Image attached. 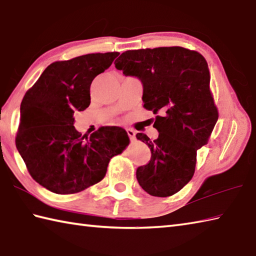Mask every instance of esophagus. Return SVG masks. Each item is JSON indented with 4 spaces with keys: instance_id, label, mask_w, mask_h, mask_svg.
Masks as SVG:
<instances>
[{
    "instance_id": "1",
    "label": "esophagus",
    "mask_w": 256,
    "mask_h": 256,
    "mask_svg": "<svg viewBox=\"0 0 256 256\" xmlns=\"http://www.w3.org/2000/svg\"><path fill=\"white\" fill-rule=\"evenodd\" d=\"M127 134H128V136H129V138L132 139V140H134V139H136V132H134V129L128 128V129H127Z\"/></svg>"
}]
</instances>
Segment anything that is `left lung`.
<instances>
[{
	"mask_svg": "<svg viewBox=\"0 0 256 256\" xmlns=\"http://www.w3.org/2000/svg\"><path fill=\"white\" fill-rule=\"evenodd\" d=\"M144 85V107L154 112L158 138L144 134L151 160L137 169L140 186L154 196L176 194L194 174L196 151L206 144L218 118L204 57L180 46L127 50L114 60Z\"/></svg>",
	"mask_w": 256,
	"mask_h": 256,
	"instance_id": "obj_1",
	"label": "left lung"
}]
</instances>
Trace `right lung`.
I'll return each instance as SVG.
<instances>
[{
	"label": "right lung",
	"mask_w": 256,
	"mask_h": 256,
	"mask_svg": "<svg viewBox=\"0 0 256 256\" xmlns=\"http://www.w3.org/2000/svg\"><path fill=\"white\" fill-rule=\"evenodd\" d=\"M119 55L95 53L52 62L20 104L15 144L30 174L58 194H72L102 181L109 161L129 144L119 127H102L90 137L74 127V112L90 104V85Z\"/></svg>",
	"instance_id": "right-lung-1"
}]
</instances>
